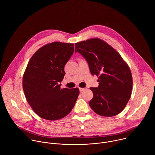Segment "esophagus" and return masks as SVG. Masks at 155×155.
I'll return each instance as SVG.
<instances>
[{
  "label": "esophagus",
  "instance_id": "esophagus-1",
  "mask_svg": "<svg viewBox=\"0 0 155 155\" xmlns=\"http://www.w3.org/2000/svg\"><path fill=\"white\" fill-rule=\"evenodd\" d=\"M79 90H80V92H82L84 90V88H83V87H79Z\"/></svg>",
  "mask_w": 155,
  "mask_h": 155
}]
</instances>
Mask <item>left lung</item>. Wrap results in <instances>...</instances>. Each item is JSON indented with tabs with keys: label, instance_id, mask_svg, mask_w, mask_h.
<instances>
[{
	"label": "left lung",
	"instance_id": "8db88e82",
	"mask_svg": "<svg viewBox=\"0 0 155 155\" xmlns=\"http://www.w3.org/2000/svg\"><path fill=\"white\" fill-rule=\"evenodd\" d=\"M75 52L87 61L93 75L98 77L97 87H90L93 97L89 105L103 117H114L123 111L132 89L130 70L121 55L104 40L94 38L75 43Z\"/></svg>",
	"mask_w": 155,
	"mask_h": 155
}]
</instances>
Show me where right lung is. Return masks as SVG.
I'll use <instances>...</instances> for the list:
<instances>
[{"instance_id": "obj_1", "label": "right lung", "mask_w": 155, "mask_h": 155, "mask_svg": "<svg viewBox=\"0 0 155 155\" xmlns=\"http://www.w3.org/2000/svg\"><path fill=\"white\" fill-rule=\"evenodd\" d=\"M74 51L73 43L52 42L39 48L28 64L23 78L25 95L35 113L43 119H61L75 104L78 88L61 89L59 84Z\"/></svg>"}]
</instances>
